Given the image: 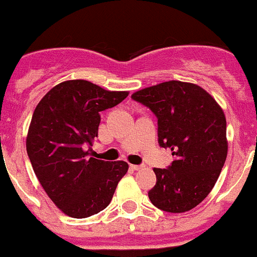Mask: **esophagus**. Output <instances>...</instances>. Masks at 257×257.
I'll list each match as a JSON object with an SVG mask.
<instances>
[{
    "instance_id": "34e87169",
    "label": "esophagus",
    "mask_w": 257,
    "mask_h": 257,
    "mask_svg": "<svg viewBox=\"0 0 257 257\" xmlns=\"http://www.w3.org/2000/svg\"><path fill=\"white\" fill-rule=\"evenodd\" d=\"M130 167H131V169H133V170H135V171H139V170L144 169L145 166H144V165H131Z\"/></svg>"
}]
</instances>
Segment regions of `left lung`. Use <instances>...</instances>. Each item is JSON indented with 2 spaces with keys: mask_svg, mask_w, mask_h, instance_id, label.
Segmentation results:
<instances>
[{
  "mask_svg": "<svg viewBox=\"0 0 257 257\" xmlns=\"http://www.w3.org/2000/svg\"><path fill=\"white\" fill-rule=\"evenodd\" d=\"M158 118V143L170 148L169 169H153L157 183L148 196L166 212H187L216 184L228 154L226 119L217 101L201 86L167 81L131 95Z\"/></svg>",
  "mask_w": 257,
  "mask_h": 257,
  "instance_id": "obj_1",
  "label": "left lung"
}]
</instances>
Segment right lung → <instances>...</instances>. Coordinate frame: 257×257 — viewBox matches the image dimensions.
I'll list each match as a JSON object with an SVG mask.
<instances>
[{"mask_svg": "<svg viewBox=\"0 0 257 257\" xmlns=\"http://www.w3.org/2000/svg\"><path fill=\"white\" fill-rule=\"evenodd\" d=\"M127 95L69 79L54 86L36 106L27 153L49 198L68 216L83 219L103 211L128 170L124 161L96 160L86 149L97 136L101 110Z\"/></svg>", "mask_w": 257, "mask_h": 257, "instance_id": "1", "label": "right lung"}]
</instances>
